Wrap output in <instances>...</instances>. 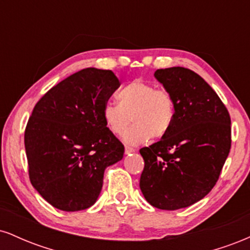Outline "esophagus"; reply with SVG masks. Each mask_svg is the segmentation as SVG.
<instances>
[{
    "label": "esophagus",
    "mask_w": 250,
    "mask_h": 250,
    "mask_svg": "<svg viewBox=\"0 0 250 250\" xmlns=\"http://www.w3.org/2000/svg\"><path fill=\"white\" fill-rule=\"evenodd\" d=\"M125 153L127 154V155H128V154H131V153H135V149L131 148V147H125Z\"/></svg>",
    "instance_id": "1"
}]
</instances>
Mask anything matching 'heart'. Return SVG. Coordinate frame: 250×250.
Here are the masks:
<instances>
[{"label": "heart", "mask_w": 250, "mask_h": 250, "mask_svg": "<svg viewBox=\"0 0 250 250\" xmlns=\"http://www.w3.org/2000/svg\"><path fill=\"white\" fill-rule=\"evenodd\" d=\"M116 97L119 103L108 102L103 105L102 119L108 130L117 136L125 133L133 120L134 125L123 137L127 145H141L150 137L162 139L170 130L175 103L168 90L135 80L120 89Z\"/></svg>", "instance_id": "heart-1"}]
</instances>
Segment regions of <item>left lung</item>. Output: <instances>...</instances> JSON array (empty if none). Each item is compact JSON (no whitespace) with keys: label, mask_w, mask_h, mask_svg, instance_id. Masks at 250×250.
Here are the masks:
<instances>
[{"label":"left lung","mask_w":250,"mask_h":250,"mask_svg":"<svg viewBox=\"0 0 250 250\" xmlns=\"http://www.w3.org/2000/svg\"><path fill=\"white\" fill-rule=\"evenodd\" d=\"M154 76L173 96L175 119L161 141L140 149V188L153 207L176 210L202 200L219 180L230 150V116L193 70L171 67Z\"/></svg>","instance_id":"obj_1"}]
</instances>
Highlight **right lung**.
Here are the masks:
<instances>
[{"mask_svg": "<svg viewBox=\"0 0 250 250\" xmlns=\"http://www.w3.org/2000/svg\"><path fill=\"white\" fill-rule=\"evenodd\" d=\"M120 87L111 70L85 68L36 103L24 133L29 179L53 207L87 209L101 193L105 168L125 147L105 127L102 108Z\"/></svg>", "mask_w": 250, "mask_h": 250, "instance_id": "right-lung-1", "label": "right lung"}]
</instances>
